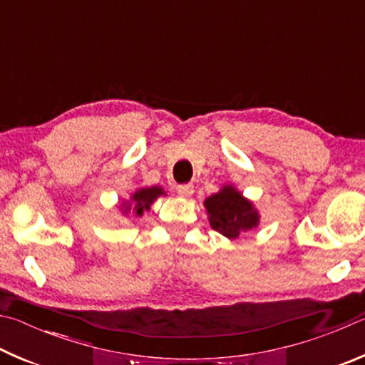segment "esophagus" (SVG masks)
I'll return each instance as SVG.
<instances>
[{
  "label": "esophagus",
  "mask_w": 365,
  "mask_h": 365,
  "mask_svg": "<svg viewBox=\"0 0 365 365\" xmlns=\"http://www.w3.org/2000/svg\"><path fill=\"white\" fill-rule=\"evenodd\" d=\"M177 193L180 195V196H190V195H193V185H191V183L178 185V187H177Z\"/></svg>",
  "instance_id": "obj_1"
}]
</instances>
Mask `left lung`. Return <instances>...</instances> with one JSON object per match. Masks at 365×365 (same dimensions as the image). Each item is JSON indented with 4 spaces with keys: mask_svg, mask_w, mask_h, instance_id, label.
Instances as JSON below:
<instances>
[{
    "mask_svg": "<svg viewBox=\"0 0 365 365\" xmlns=\"http://www.w3.org/2000/svg\"><path fill=\"white\" fill-rule=\"evenodd\" d=\"M205 206L211 227L228 238L240 237V233L251 230L259 222V215L251 202L232 187L222 188L219 193L209 196Z\"/></svg>",
    "mask_w": 365,
    "mask_h": 365,
    "instance_id": "left-lung-1",
    "label": "left lung"
}]
</instances>
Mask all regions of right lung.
Segmentation results:
<instances>
[{
  "label": "right lung",
  "instance_id": "add662e5",
  "mask_svg": "<svg viewBox=\"0 0 365 365\" xmlns=\"http://www.w3.org/2000/svg\"><path fill=\"white\" fill-rule=\"evenodd\" d=\"M164 191L160 190L159 187H151V188H143V190H138L137 193L132 196V201H133V211H137L138 215L143 214V209H150L151 202L156 200L158 196L163 195ZM128 209V207H127ZM127 209L123 212H127Z\"/></svg>",
  "mask_w": 365,
  "mask_h": 365
}]
</instances>
